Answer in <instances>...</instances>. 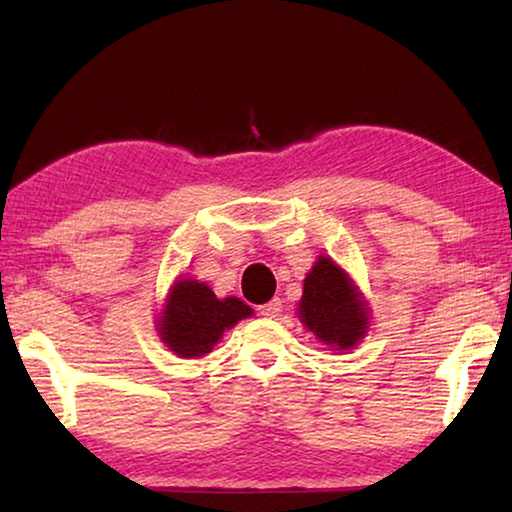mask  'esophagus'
<instances>
[{
    "label": "esophagus",
    "instance_id": "1",
    "mask_svg": "<svg viewBox=\"0 0 512 512\" xmlns=\"http://www.w3.org/2000/svg\"><path fill=\"white\" fill-rule=\"evenodd\" d=\"M282 311V300L280 298H273L271 302H266V305L259 307V314H262L264 318H277L280 316Z\"/></svg>",
    "mask_w": 512,
    "mask_h": 512
}]
</instances>
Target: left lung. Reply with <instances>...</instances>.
Wrapping results in <instances>:
<instances>
[{
	"instance_id": "left-lung-1",
	"label": "left lung",
	"mask_w": 512,
	"mask_h": 512,
	"mask_svg": "<svg viewBox=\"0 0 512 512\" xmlns=\"http://www.w3.org/2000/svg\"><path fill=\"white\" fill-rule=\"evenodd\" d=\"M298 318L320 343L341 354L366 339L370 307L350 273L329 255H318L305 277Z\"/></svg>"
}]
</instances>
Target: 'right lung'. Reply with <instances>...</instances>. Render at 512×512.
Here are the masks:
<instances>
[{"mask_svg":"<svg viewBox=\"0 0 512 512\" xmlns=\"http://www.w3.org/2000/svg\"><path fill=\"white\" fill-rule=\"evenodd\" d=\"M253 316L244 300L235 296L216 298L205 282L180 275L164 298L160 314L155 316L164 348L180 359H196L210 354L223 332L235 327L239 320Z\"/></svg>","mask_w":512,"mask_h":512,"instance_id":"add662e5","label":"right lung"}]
</instances>
